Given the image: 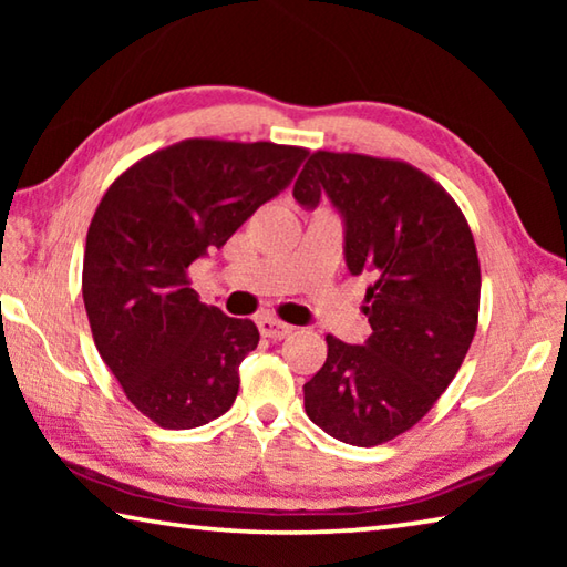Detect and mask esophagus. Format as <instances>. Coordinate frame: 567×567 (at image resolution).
<instances>
[{
    "mask_svg": "<svg viewBox=\"0 0 567 567\" xmlns=\"http://www.w3.org/2000/svg\"><path fill=\"white\" fill-rule=\"evenodd\" d=\"M257 328H260L265 338H270V340H285L287 334L292 332L290 324L280 322L277 318H272V315H262V318L257 320Z\"/></svg>",
    "mask_w": 567,
    "mask_h": 567,
    "instance_id": "obj_1",
    "label": "esophagus"
}]
</instances>
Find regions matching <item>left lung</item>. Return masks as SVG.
<instances>
[{
  "instance_id": "left-lung-1",
  "label": "left lung",
  "mask_w": 567,
  "mask_h": 567,
  "mask_svg": "<svg viewBox=\"0 0 567 567\" xmlns=\"http://www.w3.org/2000/svg\"><path fill=\"white\" fill-rule=\"evenodd\" d=\"M292 197H328L342 219L344 262L368 277L372 334H328V360L305 382V412L340 443L372 447L435 405L473 342L480 307L475 239L453 197L395 159L315 152Z\"/></svg>"
}]
</instances>
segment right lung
<instances>
[{
  "mask_svg": "<svg viewBox=\"0 0 567 567\" xmlns=\"http://www.w3.org/2000/svg\"><path fill=\"white\" fill-rule=\"evenodd\" d=\"M305 157L272 142L185 140L102 197L84 247V310L104 364L159 427H199L233 408L237 364L260 332L199 302L187 267L280 195Z\"/></svg>",
  "mask_w": 567,
  "mask_h": 567,
  "instance_id": "obj_1",
  "label": "right lung"
}]
</instances>
